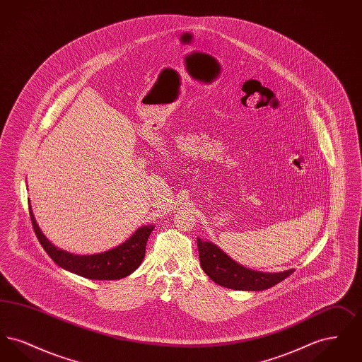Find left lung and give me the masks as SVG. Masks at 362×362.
I'll use <instances>...</instances> for the list:
<instances>
[{"label":"left lung","instance_id":"left-lung-1","mask_svg":"<svg viewBox=\"0 0 362 362\" xmlns=\"http://www.w3.org/2000/svg\"><path fill=\"white\" fill-rule=\"evenodd\" d=\"M197 244L202 270L211 281L228 289L248 292L264 291L279 284L294 272V269L281 273L257 272L235 262L211 241L201 240L198 238Z\"/></svg>","mask_w":362,"mask_h":362}]
</instances>
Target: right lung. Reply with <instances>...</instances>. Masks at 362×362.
I'll return each mask as SVG.
<instances>
[{
  "instance_id": "1",
  "label": "right lung",
  "mask_w": 362,
  "mask_h": 362,
  "mask_svg": "<svg viewBox=\"0 0 362 362\" xmlns=\"http://www.w3.org/2000/svg\"><path fill=\"white\" fill-rule=\"evenodd\" d=\"M31 221L35 233L42 247L50 255V258L62 269L88 279L112 281L130 276L136 272L145 257V247L149 235L155 229V225H142L127 239L108 251L92 255H76L55 247L49 240L35 220L34 213L30 204Z\"/></svg>"
}]
</instances>
